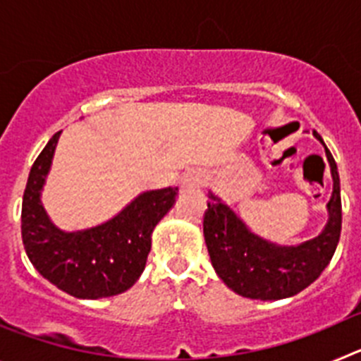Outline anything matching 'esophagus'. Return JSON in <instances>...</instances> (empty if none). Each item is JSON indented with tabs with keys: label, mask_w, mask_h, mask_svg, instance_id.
<instances>
[{
	"label": "esophagus",
	"mask_w": 361,
	"mask_h": 361,
	"mask_svg": "<svg viewBox=\"0 0 361 361\" xmlns=\"http://www.w3.org/2000/svg\"><path fill=\"white\" fill-rule=\"evenodd\" d=\"M204 178L206 177H204L202 171L191 170L183 177V180H180V188H183V190H199V188H202Z\"/></svg>",
	"instance_id": "obj_1"
}]
</instances>
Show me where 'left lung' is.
<instances>
[{
    "mask_svg": "<svg viewBox=\"0 0 361 361\" xmlns=\"http://www.w3.org/2000/svg\"><path fill=\"white\" fill-rule=\"evenodd\" d=\"M331 166L333 195L327 202V224L318 237L296 245H280L258 237L244 220L212 191L204 213V238L216 275L231 291L251 300H282L311 286L331 262L342 231V199L336 162L324 139Z\"/></svg>",
    "mask_w": 361,
    "mask_h": 361,
    "instance_id": "1",
    "label": "left lung"
}]
</instances>
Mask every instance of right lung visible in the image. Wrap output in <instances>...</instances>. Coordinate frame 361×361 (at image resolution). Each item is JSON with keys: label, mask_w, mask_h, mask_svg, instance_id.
Listing matches in <instances>:
<instances>
[{"label": "right lung", "mask_w": 361, "mask_h": 361, "mask_svg": "<svg viewBox=\"0 0 361 361\" xmlns=\"http://www.w3.org/2000/svg\"><path fill=\"white\" fill-rule=\"evenodd\" d=\"M59 135L61 132L50 139L28 173L21 206L25 251L43 279L75 298L121 295L145 271L153 229L173 208L178 188L145 191L114 219L94 228L59 229L41 204Z\"/></svg>", "instance_id": "obj_1"}]
</instances>
